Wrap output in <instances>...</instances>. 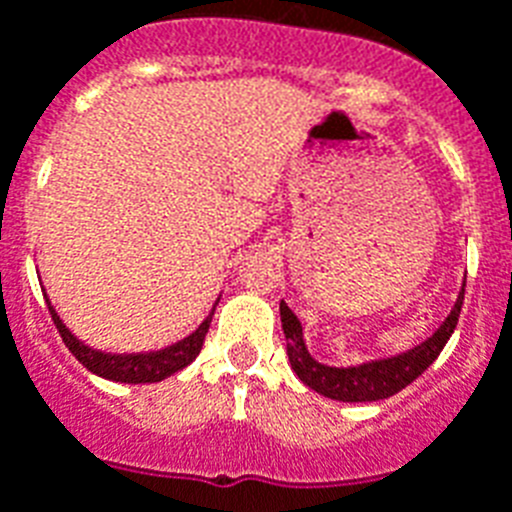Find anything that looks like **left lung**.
Returning a JSON list of instances; mask_svg holds the SVG:
<instances>
[{
    "label": "left lung",
    "instance_id": "8db88e82",
    "mask_svg": "<svg viewBox=\"0 0 512 512\" xmlns=\"http://www.w3.org/2000/svg\"><path fill=\"white\" fill-rule=\"evenodd\" d=\"M460 308H463V293H460L458 303L445 319V324L429 340L421 342L418 348L408 350L403 356L361 363V366H350V369L324 366V363L311 358V353L306 350V342H303L301 322L287 308L285 301L280 303V316L287 340V358H290V366H293V371L303 384H308L311 390L322 392L327 398L342 400V403H371V400H384L395 395V392L405 390L413 379L421 377L432 366L434 358L442 353L445 342L453 335Z\"/></svg>",
    "mask_w": 512,
    "mask_h": 512
}]
</instances>
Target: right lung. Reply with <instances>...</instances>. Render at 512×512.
I'll return each instance as SVG.
<instances>
[{
  "mask_svg": "<svg viewBox=\"0 0 512 512\" xmlns=\"http://www.w3.org/2000/svg\"><path fill=\"white\" fill-rule=\"evenodd\" d=\"M49 314H52L54 327L59 329V335H62V342L67 345V350H70V353H73V356L78 358L88 371H94V374H99V377L104 379H112V382L141 384V382H162L164 377H170V374H175V371L185 369V366H188L198 353H201V345H204V337L206 332H209L214 311L206 316L204 324H201L193 335L175 342V345H170V348L154 350V353H125V356H117V353H101V350L83 345V342H80L78 337H75L65 324H62V319H59V314L54 311L52 303H49Z\"/></svg>",
  "mask_w": 512,
  "mask_h": 512,
  "instance_id": "1",
  "label": "right lung"
}]
</instances>
